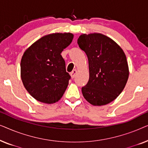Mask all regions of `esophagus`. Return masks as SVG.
<instances>
[{"label": "esophagus", "mask_w": 148, "mask_h": 148, "mask_svg": "<svg viewBox=\"0 0 148 148\" xmlns=\"http://www.w3.org/2000/svg\"><path fill=\"white\" fill-rule=\"evenodd\" d=\"M76 73H77V70L76 69H74L71 73V77L72 78H74L75 76Z\"/></svg>", "instance_id": "esophagus-1"}]
</instances>
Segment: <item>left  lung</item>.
Returning a JSON list of instances; mask_svg holds the SVG:
<instances>
[{"mask_svg":"<svg viewBox=\"0 0 148 148\" xmlns=\"http://www.w3.org/2000/svg\"><path fill=\"white\" fill-rule=\"evenodd\" d=\"M79 48L88 58L90 79L82 91L94 106H102L115 100L122 92L129 77L126 56L120 46L101 34H82Z\"/></svg>","mask_w":148,"mask_h":148,"instance_id":"8db88e82","label":"left lung"}]
</instances>
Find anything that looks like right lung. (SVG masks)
I'll return each mask as SVG.
<instances>
[{"instance_id":"1","label":"right lung","mask_w":148,"mask_h":148,"mask_svg":"<svg viewBox=\"0 0 148 148\" xmlns=\"http://www.w3.org/2000/svg\"><path fill=\"white\" fill-rule=\"evenodd\" d=\"M71 33L44 36L24 52L21 77L31 96L40 102L52 104L63 96L71 76L66 71L61 53L71 43Z\"/></svg>"}]
</instances>
